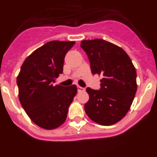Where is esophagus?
<instances>
[{"label":"esophagus","mask_w":157,"mask_h":157,"mask_svg":"<svg viewBox=\"0 0 157 157\" xmlns=\"http://www.w3.org/2000/svg\"><path fill=\"white\" fill-rule=\"evenodd\" d=\"M77 90H78V92H83V91H85V89L81 86H77Z\"/></svg>","instance_id":"esophagus-1"}]
</instances>
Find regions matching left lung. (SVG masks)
<instances>
[{
    "label": "left lung",
    "mask_w": 157,
    "mask_h": 157,
    "mask_svg": "<svg viewBox=\"0 0 157 157\" xmlns=\"http://www.w3.org/2000/svg\"><path fill=\"white\" fill-rule=\"evenodd\" d=\"M81 47L88 55L92 73L103 76L99 90L86 89L89 100L85 113L99 124H114L127 114L135 97V67L124 50L102 39L82 40Z\"/></svg>",
    "instance_id": "1"
}]
</instances>
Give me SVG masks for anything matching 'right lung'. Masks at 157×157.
<instances>
[{
    "label": "right lung",
    "instance_id": "obj_1",
    "mask_svg": "<svg viewBox=\"0 0 157 157\" xmlns=\"http://www.w3.org/2000/svg\"><path fill=\"white\" fill-rule=\"evenodd\" d=\"M74 44L59 40L46 43L25 59L17 78L24 110L33 122L44 129H54L64 123L77 93L75 85H53L63 72L64 56Z\"/></svg>",
    "mask_w": 157,
    "mask_h": 157
}]
</instances>
